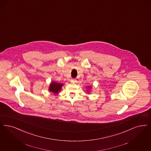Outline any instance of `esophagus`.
I'll use <instances>...</instances> for the list:
<instances>
[{
    "instance_id": "esophagus-1",
    "label": "esophagus",
    "mask_w": 151,
    "mask_h": 151,
    "mask_svg": "<svg viewBox=\"0 0 151 151\" xmlns=\"http://www.w3.org/2000/svg\"><path fill=\"white\" fill-rule=\"evenodd\" d=\"M70 81L71 82V83H76L77 81H76V80L75 79V78H72V79H71L70 80Z\"/></svg>"
}]
</instances>
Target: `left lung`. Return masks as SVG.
<instances>
[{
  "mask_svg": "<svg viewBox=\"0 0 151 151\" xmlns=\"http://www.w3.org/2000/svg\"><path fill=\"white\" fill-rule=\"evenodd\" d=\"M91 88V86H88V89H90ZM89 91V90H88V91L87 90V91Z\"/></svg>",
  "mask_w": 151,
  "mask_h": 151,
  "instance_id": "1",
  "label": "left lung"
}]
</instances>
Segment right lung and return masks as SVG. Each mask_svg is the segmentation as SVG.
<instances>
[{"instance_id":"obj_1","label":"right lung","mask_w":151,"mask_h":151,"mask_svg":"<svg viewBox=\"0 0 151 151\" xmlns=\"http://www.w3.org/2000/svg\"><path fill=\"white\" fill-rule=\"evenodd\" d=\"M63 85V84H60L55 81H52L49 86V91L55 96L61 91L62 86Z\"/></svg>"}]
</instances>
